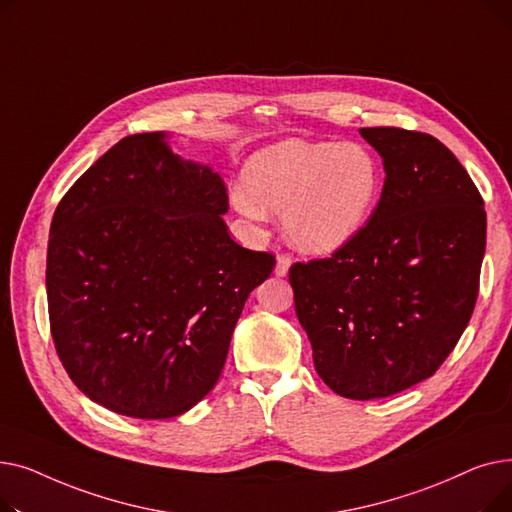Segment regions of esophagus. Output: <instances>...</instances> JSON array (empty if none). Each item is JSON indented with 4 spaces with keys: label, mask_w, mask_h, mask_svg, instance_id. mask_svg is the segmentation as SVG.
<instances>
[{
    "label": "esophagus",
    "mask_w": 512,
    "mask_h": 512,
    "mask_svg": "<svg viewBox=\"0 0 512 512\" xmlns=\"http://www.w3.org/2000/svg\"><path fill=\"white\" fill-rule=\"evenodd\" d=\"M290 265H292V257H290L288 253L278 255V261H276V274H278V276H286V274H288V270H290Z\"/></svg>",
    "instance_id": "obj_1"
}]
</instances>
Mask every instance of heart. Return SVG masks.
Returning <instances> with one entry per match:
<instances>
[{"label": "heart", "instance_id": "obj_1", "mask_svg": "<svg viewBox=\"0 0 512 512\" xmlns=\"http://www.w3.org/2000/svg\"><path fill=\"white\" fill-rule=\"evenodd\" d=\"M234 205L251 218L282 211L303 251L334 253L367 224L382 193L380 161L359 143L286 139L251 155Z\"/></svg>", "mask_w": 512, "mask_h": 512}]
</instances>
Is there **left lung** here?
I'll return each instance as SVG.
<instances>
[{
	"mask_svg": "<svg viewBox=\"0 0 512 512\" xmlns=\"http://www.w3.org/2000/svg\"><path fill=\"white\" fill-rule=\"evenodd\" d=\"M386 180L363 230L332 257L292 263L288 280L313 363L336 394L386 398L438 371L475 309L486 209L432 134L361 128Z\"/></svg>",
	"mask_w": 512,
	"mask_h": 512,
	"instance_id": "1",
	"label": "left lung"
}]
</instances>
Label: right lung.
<instances>
[{
    "label": "right lung",
    "instance_id": "obj_1",
    "mask_svg": "<svg viewBox=\"0 0 512 512\" xmlns=\"http://www.w3.org/2000/svg\"><path fill=\"white\" fill-rule=\"evenodd\" d=\"M164 132L130 134L56 207L47 245L49 328L76 388L137 419H170L224 369L249 294L276 257L240 247L220 174Z\"/></svg>",
    "mask_w": 512,
    "mask_h": 512
}]
</instances>
